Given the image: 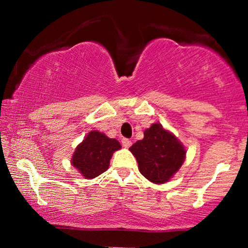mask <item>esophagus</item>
<instances>
[{
  "instance_id": "1",
  "label": "esophagus",
  "mask_w": 248,
  "mask_h": 248,
  "mask_svg": "<svg viewBox=\"0 0 248 248\" xmlns=\"http://www.w3.org/2000/svg\"><path fill=\"white\" fill-rule=\"evenodd\" d=\"M121 143H123V145H124V148H125V149H128V148H130V146H131V144H132V142H131V140H129V139H125V138H124L123 140H121Z\"/></svg>"
}]
</instances>
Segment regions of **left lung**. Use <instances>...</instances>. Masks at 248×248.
<instances>
[{
    "label": "left lung",
    "mask_w": 248,
    "mask_h": 248,
    "mask_svg": "<svg viewBox=\"0 0 248 248\" xmlns=\"http://www.w3.org/2000/svg\"><path fill=\"white\" fill-rule=\"evenodd\" d=\"M129 150L137 158L140 173L154 184L169 182L186 157L182 142L157 123L146 129L143 139Z\"/></svg>",
    "instance_id": "left-lung-1"
}]
</instances>
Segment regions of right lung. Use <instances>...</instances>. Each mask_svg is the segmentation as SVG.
Listing matches in <instances>:
<instances>
[{
  "instance_id": "add662e5",
  "label": "right lung",
  "mask_w": 248,
  "mask_h": 248,
  "mask_svg": "<svg viewBox=\"0 0 248 248\" xmlns=\"http://www.w3.org/2000/svg\"><path fill=\"white\" fill-rule=\"evenodd\" d=\"M120 149L121 144L116 139H110L105 133L94 130L77 146L71 164L84 178H95L108 170L112 154Z\"/></svg>"
}]
</instances>
